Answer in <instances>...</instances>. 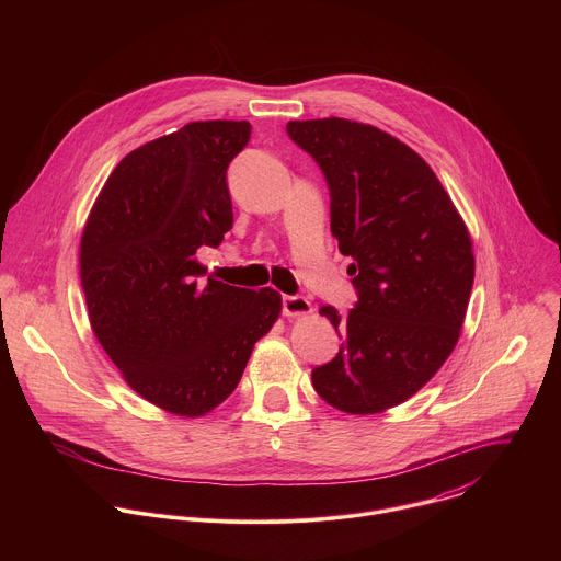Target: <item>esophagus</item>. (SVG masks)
I'll return each mask as SVG.
<instances>
[{
  "label": "esophagus",
  "mask_w": 561,
  "mask_h": 561,
  "mask_svg": "<svg viewBox=\"0 0 561 561\" xmlns=\"http://www.w3.org/2000/svg\"><path fill=\"white\" fill-rule=\"evenodd\" d=\"M282 306H284L286 317H299V314L312 312V304L306 297H297V295H284Z\"/></svg>",
  "instance_id": "esophagus-1"
}]
</instances>
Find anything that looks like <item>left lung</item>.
<instances>
[{"mask_svg":"<svg viewBox=\"0 0 561 561\" xmlns=\"http://www.w3.org/2000/svg\"><path fill=\"white\" fill-rule=\"evenodd\" d=\"M331 191V232L353 257L357 304L322 306L342 337L312 370L317 394L351 415H375L413 397L453 353L474 279L468 228L424 159L362 122H288Z\"/></svg>","mask_w":561,"mask_h":561,"instance_id":"left-lung-1","label":"left lung"}]
</instances>
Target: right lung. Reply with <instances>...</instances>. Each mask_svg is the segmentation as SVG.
<instances>
[{
  "instance_id": "1",
  "label": "right lung",
  "mask_w": 561,
  "mask_h": 561,
  "mask_svg": "<svg viewBox=\"0 0 561 561\" xmlns=\"http://www.w3.org/2000/svg\"><path fill=\"white\" fill-rule=\"evenodd\" d=\"M249 122H191L128 152L98 195L79 244L91 329L146 402L202 417L237 388L282 312L273 288L202 279V247L232 228L226 169Z\"/></svg>"
}]
</instances>
